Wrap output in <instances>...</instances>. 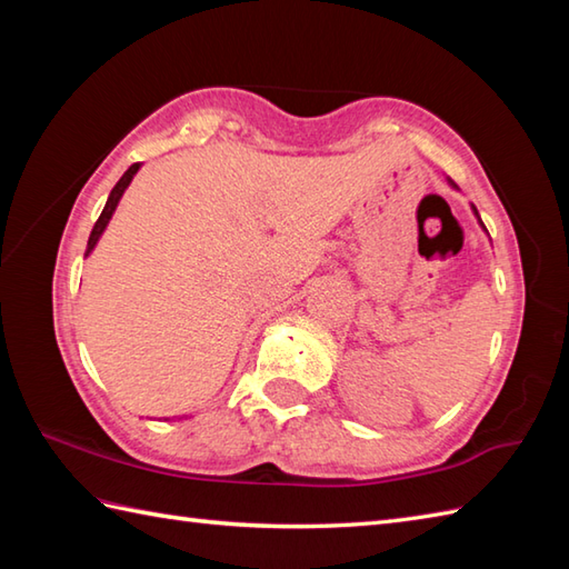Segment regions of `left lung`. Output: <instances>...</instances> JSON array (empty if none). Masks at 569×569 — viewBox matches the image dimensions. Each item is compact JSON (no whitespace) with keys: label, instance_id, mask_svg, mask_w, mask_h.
Returning a JSON list of instances; mask_svg holds the SVG:
<instances>
[{"label":"left lung","instance_id":"1","mask_svg":"<svg viewBox=\"0 0 569 569\" xmlns=\"http://www.w3.org/2000/svg\"><path fill=\"white\" fill-rule=\"evenodd\" d=\"M447 183H450L452 188H457V186L452 183V180H450V178H447ZM471 212H475V217H477V222H479V224H481V229H485V232H487V227H485V222H481V217H479V212H477V208H475V204H471Z\"/></svg>","mask_w":569,"mask_h":569}]
</instances>
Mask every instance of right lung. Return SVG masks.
Instances as JSON below:
<instances>
[{"instance_id":"add662e5","label":"right lung","mask_w":569,"mask_h":569,"mask_svg":"<svg viewBox=\"0 0 569 569\" xmlns=\"http://www.w3.org/2000/svg\"><path fill=\"white\" fill-rule=\"evenodd\" d=\"M139 168H141V163H134V166H129L127 168V173L119 178V183L112 188V192H110V198H107V204H104V210H102V214H100V220L94 222V227H92V232H90V239H88V249H84V257H90L92 253V249L98 247V241H100V237H102V232L107 229V224H110V220H112V214H114V210H117V204H119V200H122V196H124V190L129 188V183H131V178H134L137 173H139ZM183 418H192V416H180L178 420H183ZM163 420H171V418H163Z\"/></svg>"}]
</instances>
